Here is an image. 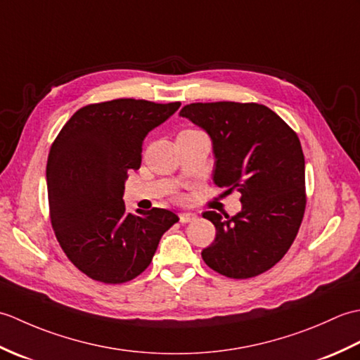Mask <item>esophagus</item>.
<instances>
[{
    "mask_svg": "<svg viewBox=\"0 0 360 360\" xmlns=\"http://www.w3.org/2000/svg\"><path fill=\"white\" fill-rule=\"evenodd\" d=\"M196 219V213H190V212H184V213H179V221L182 224L186 223H192V221Z\"/></svg>",
    "mask_w": 360,
    "mask_h": 360,
    "instance_id": "esophagus-1",
    "label": "esophagus"
}]
</instances>
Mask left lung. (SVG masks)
Masks as SVG:
<instances>
[{
  "label": "left lung",
  "mask_w": 360,
  "mask_h": 360,
  "mask_svg": "<svg viewBox=\"0 0 360 360\" xmlns=\"http://www.w3.org/2000/svg\"><path fill=\"white\" fill-rule=\"evenodd\" d=\"M210 136L218 187L241 193V212H204L217 236L202 259L229 278H250L285 257L300 229L304 156L286 122L258 103H190L179 112Z\"/></svg>",
  "instance_id": "left-lung-1"
}]
</instances>
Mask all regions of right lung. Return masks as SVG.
<instances>
[{
    "mask_svg": "<svg viewBox=\"0 0 360 360\" xmlns=\"http://www.w3.org/2000/svg\"><path fill=\"white\" fill-rule=\"evenodd\" d=\"M179 106L136 98L83 106L52 143L46 167L52 229L66 257L93 280L136 278L179 221L158 207L128 213L122 200L128 170L141 167L143 139Z\"/></svg>",
    "mask_w": 360,
    "mask_h": 360,
    "instance_id": "add662e5",
    "label": "right lung"
}]
</instances>
